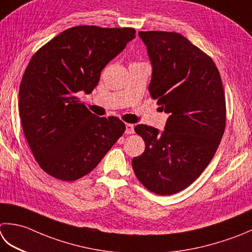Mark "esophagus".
I'll list each match as a JSON object with an SVG mask.
<instances>
[{
  "instance_id": "obj_1",
  "label": "esophagus",
  "mask_w": 252,
  "mask_h": 252,
  "mask_svg": "<svg viewBox=\"0 0 252 252\" xmlns=\"http://www.w3.org/2000/svg\"><path fill=\"white\" fill-rule=\"evenodd\" d=\"M126 134H133L134 133V126L132 123H126Z\"/></svg>"
}]
</instances>
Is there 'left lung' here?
<instances>
[{"label": "left lung", "instance_id": "left-lung-1", "mask_svg": "<svg viewBox=\"0 0 252 252\" xmlns=\"http://www.w3.org/2000/svg\"><path fill=\"white\" fill-rule=\"evenodd\" d=\"M153 66L149 91L169 113L165 130L139 125L145 151L132 159L147 190L171 195L186 189L208 167L223 137L226 103L213 60L178 32H140Z\"/></svg>", "mask_w": 252, "mask_h": 252}]
</instances>
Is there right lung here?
Returning <instances> with one entry per match:
<instances>
[{
  "label": "right lung",
  "mask_w": 252,
  "mask_h": 252,
  "mask_svg": "<svg viewBox=\"0 0 252 252\" xmlns=\"http://www.w3.org/2000/svg\"><path fill=\"white\" fill-rule=\"evenodd\" d=\"M134 38V28L76 26L32 56L19 86L18 109L34 159L48 175L82 178L125 133L120 119L95 116L76 95L92 93L102 68Z\"/></svg>",
  "instance_id": "add662e5"
}]
</instances>
